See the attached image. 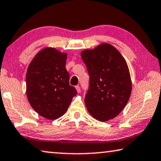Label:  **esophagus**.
Masks as SVG:
<instances>
[{
  "instance_id": "obj_1",
  "label": "esophagus",
  "mask_w": 161,
  "mask_h": 161,
  "mask_svg": "<svg viewBox=\"0 0 161 161\" xmlns=\"http://www.w3.org/2000/svg\"><path fill=\"white\" fill-rule=\"evenodd\" d=\"M75 88H76V91H77V92L78 93H80V92H81V89H80V86H75Z\"/></svg>"
}]
</instances>
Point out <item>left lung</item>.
I'll list each match as a JSON object with an SVG mask.
<instances>
[{
    "label": "left lung",
    "mask_w": 161,
    "mask_h": 161,
    "mask_svg": "<svg viewBox=\"0 0 161 161\" xmlns=\"http://www.w3.org/2000/svg\"><path fill=\"white\" fill-rule=\"evenodd\" d=\"M81 57L90 75L85 98L88 112L101 122L114 118L125 107L132 91L125 59L116 48L107 43L82 51Z\"/></svg>",
    "instance_id": "left-lung-1"
}]
</instances>
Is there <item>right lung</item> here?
<instances>
[{
	"label": "right lung",
	"instance_id": "add662e5",
	"mask_svg": "<svg viewBox=\"0 0 161 161\" xmlns=\"http://www.w3.org/2000/svg\"><path fill=\"white\" fill-rule=\"evenodd\" d=\"M67 56L54 48H45L28 67V100L38 114L48 119L62 116L77 94L69 85V75L65 67Z\"/></svg>",
	"mask_w": 161,
	"mask_h": 161
}]
</instances>
